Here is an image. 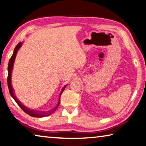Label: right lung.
Returning <instances> with one entry per match:
<instances>
[{"label": "right lung", "instance_id": "add662e5", "mask_svg": "<svg viewBox=\"0 0 146 146\" xmlns=\"http://www.w3.org/2000/svg\"><path fill=\"white\" fill-rule=\"evenodd\" d=\"M22 44V42H19V43H18L17 45L16 46V47L15 48L13 54V55H12V56L11 57V58H10V60L9 61L8 68H7V70H8V75H7V85H8V88H9V91L10 95H11L12 98L14 99V100L17 103L18 105H19L20 107V108H21L22 110L25 112V113H26L27 114L29 115L30 116H32V117H43L48 116V115H50L52 114L53 112L56 110V108H57L58 107L59 104H60V103L61 95V94H62L64 90H65L66 86H64V88L62 89V90H61V92L60 96V98H59V102H58V103L57 104V106H56L54 108H53L52 110H50V111H39L31 110L28 109V108H26V107L23 105V104L21 103H20V102L16 98V97H15V94L13 93V87H12V86H11V72H12L13 66V63H14V61H15V57H16L17 51H18V50L19 49L20 47H21Z\"/></svg>", "mask_w": 146, "mask_h": 146}]
</instances>
